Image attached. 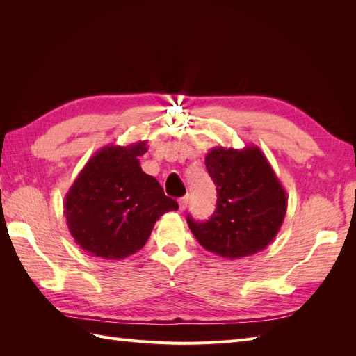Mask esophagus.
I'll list each match as a JSON object with an SVG mask.
<instances>
[{
  "instance_id": "34e87169",
  "label": "esophagus",
  "mask_w": 356,
  "mask_h": 356,
  "mask_svg": "<svg viewBox=\"0 0 356 356\" xmlns=\"http://www.w3.org/2000/svg\"><path fill=\"white\" fill-rule=\"evenodd\" d=\"M178 203H179V211H184L186 207H187V203H188V196L181 197V199L178 200Z\"/></svg>"
}]
</instances>
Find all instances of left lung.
<instances>
[{"label": "left lung", "instance_id": "left-lung-1", "mask_svg": "<svg viewBox=\"0 0 356 356\" xmlns=\"http://www.w3.org/2000/svg\"><path fill=\"white\" fill-rule=\"evenodd\" d=\"M204 165L217 186V208L204 222L188 217L191 233L204 250L229 260L263 251L281 229L288 204L264 153L255 145L213 147Z\"/></svg>", "mask_w": 356, "mask_h": 356}]
</instances>
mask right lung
<instances>
[{"instance_id": "right-lung-1", "label": "right lung", "mask_w": 356, "mask_h": 356, "mask_svg": "<svg viewBox=\"0 0 356 356\" xmlns=\"http://www.w3.org/2000/svg\"><path fill=\"white\" fill-rule=\"evenodd\" d=\"M147 141L98 149L65 195L63 213L84 252L122 260L147 243L156 221L178 203L139 165Z\"/></svg>"}]
</instances>
